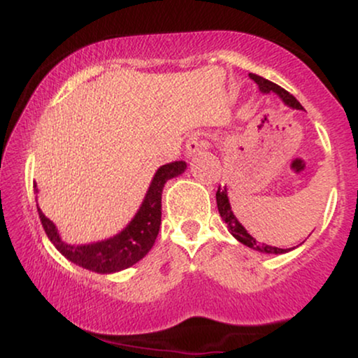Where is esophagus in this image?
Returning a JSON list of instances; mask_svg holds the SVG:
<instances>
[{
	"instance_id": "34e87169",
	"label": "esophagus",
	"mask_w": 358,
	"mask_h": 358,
	"mask_svg": "<svg viewBox=\"0 0 358 358\" xmlns=\"http://www.w3.org/2000/svg\"><path fill=\"white\" fill-rule=\"evenodd\" d=\"M187 156H195L199 151L207 150V141H203L199 134H192L190 138L187 139Z\"/></svg>"
}]
</instances>
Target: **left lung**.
Wrapping results in <instances>:
<instances>
[{"label":"left lung","mask_w":358,"mask_h":358,"mask_svg":"<svg viewBox=\"0 0 358 358\" xmlns=\"http://www.w3.org/2000/svg\"><path fill=\"white\" fill-rule=\"evenodd\" d=\"M249 77L256 82L259 90H261L262 94L273 92V94H276L279 99L285 102L286 106H289V108L303 109L301 104L296 101V97L291 96L287 90L279 87V85L274 84V82L264 79V77H261V76H256V73H249ZM215 199H217V208H219V213H220L222 219H224L225 224H227L229 232H231L232 236L241 242V244L248 245V248L254 249V250H259V252H262V254H285V252H287V249H279V248H273V245H268V244H261V242L254 239V237L250 236L248 231H245L244 225H242L241 222L237 220V217L234 215V210H232L231 202H229V196H227V188H219V190H217Z\"/></svg>","instance_id":"obj_1"}]
</instances>
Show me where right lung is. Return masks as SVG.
Returning <instances> with one entry per match:
<instances>
[{
	"mask_svg": "<svg viewBox=\"0 0 358 358\" xmlns=\"http://www.w3.org/2000/svg\"><path fill=\"white\" fill-rule=\"evenodd\" d=\"M185 170H187V163L185 162H175L159 166L156 170L153 180H151L150 188H148L145 200H143L136 215L114 237L92 242V244H67V242L62 241L55 224L48 217H45V213L40 210L38 203H36L45 234H47L48 239L62 256H65L73 264L80 266L84 269L99 274H110L131 268L150 252L159 232L163 187H165L168 180L182 175ZM34 187L35 192L38 193L36 183Z\"/></svg>",
	"mask_w": 358,
	"mask_h": 358,
	"instance_id": "obj_1",
	"label": "right lung"
}]
</instances>
